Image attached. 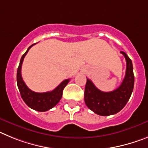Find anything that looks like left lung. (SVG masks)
<instances>
[{
	"mask_svg": "<svg viewBox=\"0 0 148 148\" xmlns=\"http://www.w3.org/2000/svg\"><path fill=\"white\" fill-rule=\"evenodd\" d=\"M127 62L126 73L121 85L111 92H102L87 78L84 90V101L87 108L100 116L116 114L126 105L134 87V75L132 61L125 53L121 52Z\"/></svg>",
	"mask_w": 148,
	"mask_h": 148,
	"instance_id": "8db88e82",
	"label": "left lung"
}]
</instances>
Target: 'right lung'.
I'll use <instances>...</instances> for the list:
<instances>
[{
  "label": "right lung",
  "mask_w": 148,
  "mask_h": 148,
  "mask_svg": "<svg viewBox=\"0 0 148 148\" xmlns=\"http://www.w3.org/2000/svg\"><path fill=\"white\" fill-rule=\"evenodd\" d=\"M34 44L30 46L21 58L20 64H19L18 72H17V84H18V87L20 91L21 98L23 99V101L27 104V105L35 110L39 111V112H45L53 108L59 102V101L62 97L63 90L66 86L68 82H70V79L63 81L58 87L49 92H35L29 89L22 78L21 66L23 58L27 54L30 48L32 47Z\"/></svg>",
  "instance_id": "add662e5"
}]
</instances>
